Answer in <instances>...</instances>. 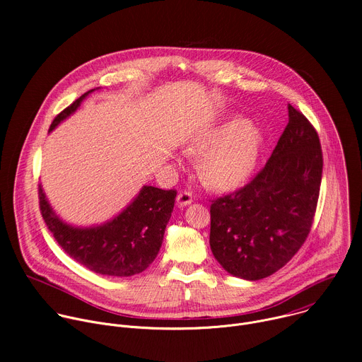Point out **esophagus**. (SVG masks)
<instances>
[{
	"instance_id": "obj_1",
	"label": "esophagus",
	"mask_w": 362,
	"mask_h": 362,
	"mask_svg": "<svg viewBox=\"0 0 362 362\" xmlns=\"http://www.w3.org/2000/svg\"><path fill=\"white\" fill-rule=\"evenodd\" d=\"M193 202V197H192V193L190 192H187V190H185V192H180L179 194H177V204L179 206H187V204H190Z\"/></svg>"
}]
</instances>
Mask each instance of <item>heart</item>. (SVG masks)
Here are the masks:
<instances>
[{"instance_id": "1", "label": "heart", "mask_w": 362, "mask_h": 362, "mask_svg": "<svg viewBox=\"0 0 362 362\" xmlns=\"http://www.w3.org/2000/svg\"><path fill=\"white\" fill-rule=\"evenodd\" d=\"M262 147V134L242 119H229L206 132L192 146L204 154L199 172L206 185L229 190L240 186L253 172Z\"/></svg>"}]
</instances>
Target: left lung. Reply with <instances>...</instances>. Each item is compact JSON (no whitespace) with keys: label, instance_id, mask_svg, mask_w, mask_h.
I'll list each match as a JSON object with an SVG mask.
<instances>
[{"label":"left lung","instance_id":"8db88e82","mask_svg":"<svg viewBox=\"0 0 362 362\" xmlns=\"http://www.w3.org/2000/svg\"><path fill=\"white\" fill-rule=\"evenodd\" d=\"M288 113L267 165L243 187L211 204L212 253L225 271L247 281L285 267L314 223L322 148L309 120L291 105Z\"/></svg>","mask_w":362,"mask_h":362}]
</instances>
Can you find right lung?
<instances>
[{
	"mask_svg": "<svg viewBox=\"0 0 362 362\" xmlns=\"http://www.w3.org/2000/svg\"><path fill=\"white\" fill-rule=\"evenodd\" d=\"M91 91L94 88L57 115L48 132L74 113ZM176 194L175 189L143 186L137 197L110 222L94 228H73L49 208L41 185L38 186L41 216L62 249L87 269L109 276H133L154 261L172 216Z\"/></svg>",
	"mask_w": 362,
	"mask_h": 362,
	"instance_id": "obj_1",
	"label": "right lung"
}]
</instances>
